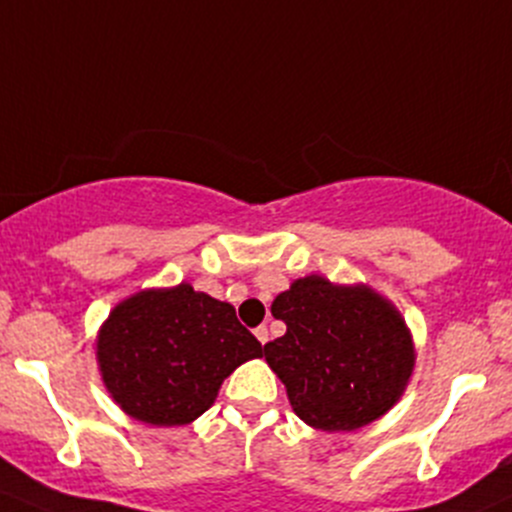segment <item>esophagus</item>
Segmentation results:
<instances>
[{
    "instance_id": "1",
    "label": "esophagus",
    "mask_w": 512,
    "mask_h": 512,
    "mask_svg": "<svg viewBox=\"0 0 512 512\" xmlns=\"http://www.w3.org/2000/svg\"><path fill=\"white\" fill-rule=\"evenodd\" d=\"M255 337L260 339V344H265L267 339H270V332H267V327H257L255 329Z\"/></svg>"
}]
</instances>
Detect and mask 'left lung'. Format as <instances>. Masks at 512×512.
<instances>
[{
    "instance_id": "1",
    "label": "left lung",
    "mask_w": 512,
    "mask_h": 512,
    "mask_svg": "<svg viewBox=\"0 0 512 512\" xmlns=\"http://www.w3.org/2000/svg\"><path fill=\"white\" fill-rule=\"evenodd\" d=\"M285 337L265 344V359L304 423L354 431L399 401L414 347L394 307L366 287H337L309 275L272 302Z\"/></svg>"
}]
</instances>
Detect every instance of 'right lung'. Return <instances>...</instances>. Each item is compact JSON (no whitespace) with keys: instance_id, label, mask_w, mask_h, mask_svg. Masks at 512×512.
<instances>
[{"instance_id":"right-lung-1","label":"right lung","mask_w":512,"mask_h":512,"mask_svg":"<svg viewBox=\"0 0 512 512\" xmlns=\"http://www.w3.org/2000/svg\"><path fill=\"white\" fill-rule=\"evenodd\" d=\"M262 344L235 307L190 285L118 304L98 337V366L116 404L151 426H183L213 406L220 384Z\"/></svg>"}]
</instances>
